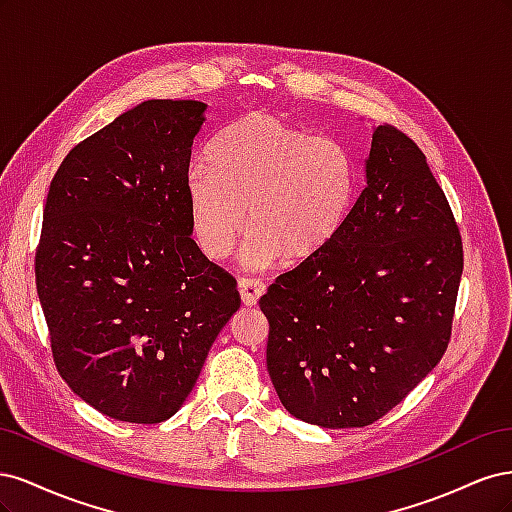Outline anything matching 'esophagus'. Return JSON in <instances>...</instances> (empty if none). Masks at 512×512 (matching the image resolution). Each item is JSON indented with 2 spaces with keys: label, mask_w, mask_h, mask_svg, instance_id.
Returning a JSON list of instances; mask_svg holds the SVG:
<instances>
[{
  "label": "esophagus",
  "mask_w": 512,
  "mask_h": 512,
  "mask_svg": "<svg viewBox=\"0 0 512 512\" xmlns=\"http://www.w3.org/2000/svg\"><path fill=\"white\" fill-rule=\"evenodd\" d=\"M239 292H241V301L245 307H254L258 299L265 294V284H260L258 280H239Z\"/></svg>",
  "instance_id": "esophagus-1"
}]
</instances>
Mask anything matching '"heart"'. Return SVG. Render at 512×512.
Wrapping results in <instances>:
<instances>
[{"label": "heart", "mask_w": 512, "mask_h": 512, "mask_svg": "<svg viewBox=\"0 0 512 512\" xmlns=\"http://www.w3.org/2000/svg\"><path fill=\"white\" fill-rule=\"evenodd\" d=\"M207 166L185 179L200 250L224 260L247 226L252 267H303L342 235L359 194L350 151L269 111H252L211 143Z\"/></svg>", "instance_id": "1"}]
</instances>
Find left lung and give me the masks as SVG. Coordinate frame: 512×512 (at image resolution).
Segmentation results:
<instances>
[{
  "label": "left lung",
  "instance_id": "1",
  "mask_svg": "<svg viewBox=\"0 0 512 512\" xmlns=\"http://www.w3.org/2000/svg\"><path fill=\"white\" fill-rule=\"evenodd\" d=\"M461 271L459 230L423 151L374 126L344 232L260 299L282 406L327 429L378 421L440 363Z\"/></svg>",
  "mask_w": 512,
  "mask_h": 512
}]
</instances>
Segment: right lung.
<instances>
[{"label":"right lung","instance_id":"right-lung-1","mask_svg":"<svg viewBox=\"0 0 512 512\" xmlns=\"http://www.w3.org/2000/svg\"><path fill=\"white\" fill-rule=\"evenodd\" d=\"M198 100H147L76 145L44 205L36 286L72 393L126 423H162L192 393L237 312V282L192 239L185 200Z\"/></svg>","mask_w":512,"mask_h":512}]
</instances>
